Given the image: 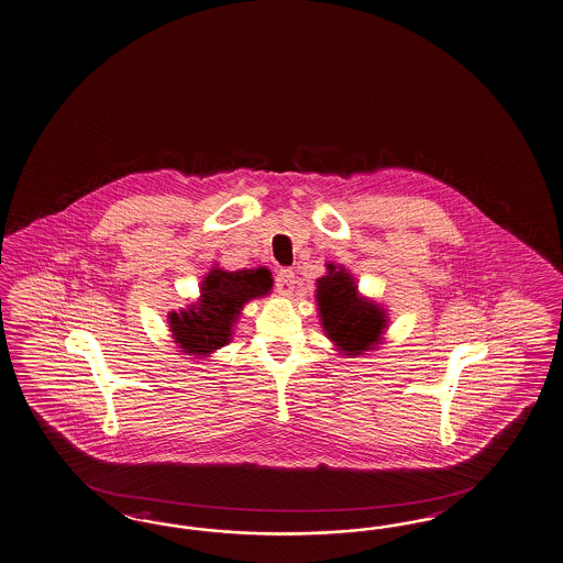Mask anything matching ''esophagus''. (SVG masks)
Here are the masks:
<instances>
[{"label":"esophagus","instance_id":"esophagus-1","mask_svg":"<svg viewBox=\"0 0 563 563\" xmlns=\"http://www.w3.org/2000/svg\"><path fill=\"white\" fill-rule=\"evenodd\" d=\"M276 289H278V292H283V295H291L292 289H295V272H276Z\"/></svg>","mask_w":563,"mask_h":563}]
</instances>
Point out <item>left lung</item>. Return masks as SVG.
Wrapping results in <instances>:
<instances>
[{
    "label": "left lung",
    "mask_w": 563,
    "mask_h": 563,
    "mask_svg": "<svg viewBox=\"0 0 563 563\" xmlns=\"http://www.w3.org/2000/svg\"><path fill=\"white\" fill-rule=\"evenodd\" d=\"M329 274L316 280V303L322 329L343 356L356 358L382 343L387 316L379 303L358 295L352 274L327 264Z\"/></svg>",
    "instance_id": "8db88e82"
}]
</instances>
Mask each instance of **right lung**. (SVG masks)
<instances>
[{
  "instance_id": "right-lung-1",
  "label": "right lung",
  "mask_w": 563,
  "mask_h": 563,
  "mask_svg": "<svg viewBox=\"0 0 563 563\" xmlns=\"http://www.w3.org/2000/svg\"><path fill=\"white\" fill-rule=\"evenodd\" d=\"M272 289L268 268L225 272L213 268L201 283L197 303L169 314V331L188 356H209L232 338V327L243 306Z\"/></svg>"
}]
</instances>
